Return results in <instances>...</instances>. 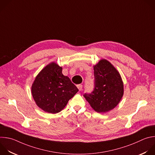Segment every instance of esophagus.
Returning a JSON list of instances; mask_svg holds the SVG:
<instances>
[{
  "label": "esophagus",
  "instance_id": "34e87169",
  "mask_svg": "<svg viewBox=\"0 0 155 155\" xmlns=\"http://www.w3.org/2000/svg\"><path fill=\"white\" fill-rule=\"evenodd\" d=\"M77 87L79 89V91H81L82 88H83V85L82 84H78L77 85Z\"/></svg>",
  "mask_w": 155,
  "mask_h": 155
}]
</instances>
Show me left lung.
<instances>
[{
  "label": "left lung",
  "instance_id": "1",
  "mask_svg": "<svg viewBox=\"0 0 155 155\" xmlns=\"http://www.w3.org/2000/svg\"><path fill=\"white\" fill-rule=\"evenodd\" d=\"M94 87L83 96L97 113L114 108L124 94V84L116 69L107 60H101L94 66Z\"/></svg>",
  "mask_w": 155,
  "mask_h": 155
}]
</instances>
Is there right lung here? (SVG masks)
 Listing matches in <instances>:
<instances>
[{
  "label": "right lung",
  "instance_id": "right-lung-1",
  "mask_svg": "<svg viewBox=\"0 0 155 155\" xmlns=\"http://www.w3.org/2000/svg\"><path fill=\"white\" fill-rule=\"evenodd\" d=\"M78 91L69 78L63 75L62 68L55 63L46 66L36 76L31 86L36 105L52 114L60 112Z\"/></svg>",
  "mask_w": 155,
  "mask_h": 155
}]
</instances>
